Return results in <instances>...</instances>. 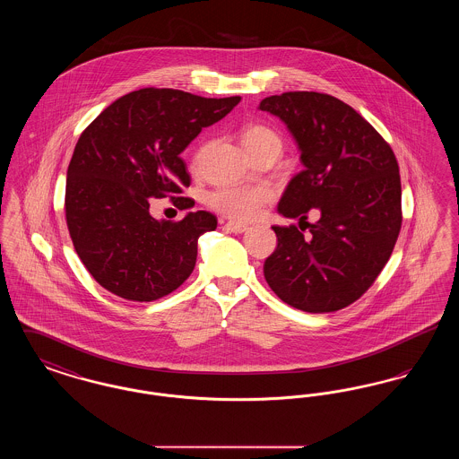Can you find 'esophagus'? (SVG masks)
I'll list each match as a JSON object with an SVG mask.
<instances>
[{
  "instance_id": "esophagus-1",
  "label": "esophagus",
  "mask_w": 459,
  "mask_h": 459,
  "mask_svg": "<svg viewBox=\"0 0 459 459\" xmlns=\"http://www.w3.org/2000/svg\"><path fill=\"white\" fill-rule=\"evenodd\" d=\"M225 229H227L229 232H234V234H242V232H246L249 227L244 225V223H238V221H227V223H225Z\"/></svg>"
}]
</instances>
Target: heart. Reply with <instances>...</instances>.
<instances>
[{
	"mask_svg": "<svg viewBox=\"0 0 459 459\" xmlns=\"http://www.w3.org/2000/svg\"><path fill=\"white\" fill-rule=\"evenodd\" d=\"M240 141L253 158L263 153H282V139L262 124H251L240 132ZM272 191L262 186H227L215 189L208 196V204L220 215L232 220H253L263 206L272 201Z\"/></svg>",
	"mask_w": 459,
	"mask_h": 459,
	"instance_id": "b5f03b06",
	"label": "heart"
}]
</instances>
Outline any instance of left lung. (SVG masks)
Here are the masks:
<instances>
[{"label":"left lung","mask_w":459,"mask_h":459,"mask_svg":"<svg viewBox=\"0 0 459 459\" xmlns=\"http://www.w3.org/2000/svg\"><path fill=\"white\" fill-rule=\"evenodd\" d=\"M258 108L292 134L305 170L285 187L277 212L319 221L305 236L296 225L272 229L277 249L263 272L287 305L307 313L337 311L370 287L393 255L401 230V178L391 146L344 101L294 91L264 98ZM301 227V225H299Z\"/></svg>","instance_id":"1"}]
</instances>
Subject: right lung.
I'll return each mask as SVG.
<instances>
[{
  "instance_id": "obj_1",
  "label": "right lung",
  "mask_w": 459,
  "mask_h": 459,
  "mask_svg": "<svg viewBox=\"0 0 459 459\" xmlns=\"http://www.w3.org/2000/svg\"><path fill=\"white\" fill-rule=\"evenodd\" d=\"M240 101L177 89H139L103 109L81 134L66 170L65 215L74 247L101 287L154 301L193 273L210 212L180 221L150 215V197L180 199L191 177L180 153Z\"/></svg>"
}]
</instances>
